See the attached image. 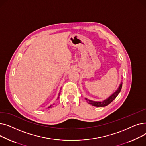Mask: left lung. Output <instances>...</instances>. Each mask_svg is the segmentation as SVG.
Here are the masks:
<instances>
[{
  "label": "left lung",
  "instance_id": "obj_1",
  "mask_svg": "<svg viewBox=\"0 0 146 146\" xmlns=\"http://www.w3.org/2000/svg\"><path fill=\"white\" fill-rule=\"evenodd\" d=\"M122 82H121L120 85L118 87V88L117 89V90L113 94H112L110 97H108L107 99H105L104 101H102V102H99V101H94L92 100H89V99L85 98V99L86 100V101L88 102V104L93 105L94 106H97V107H104L106 105H109L110 103H111L116 98V97L118 96V95L119 94L120 91L121 90L122 88Z\"/></svg>",
  "mask_w": 146,
  "mask_h": 146
}]
</instances>
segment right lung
<instances>
[{"label": "right lung", "instance_id": "1", "mask_svg": "<svg viewBox=\"0 0 146 146\" xmlns=\"http://www.w3.org/2000/svg\"><path fill=\"white\" fill-rule=\"evenodd\" d=\"M58 95L60 96V93H59V95ZM58 98H59V97L58 96V98H57V99H58ZM53 105H54V104ZM52 105H50V106H48V108H51V107H52Z\"/></svg>", "mask_w": 146, "mask_h": 146}]
</instances>
